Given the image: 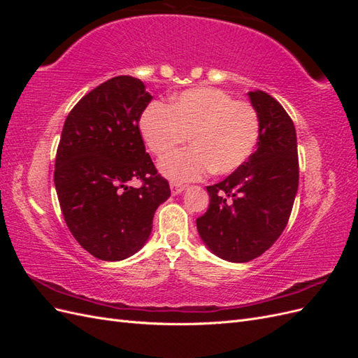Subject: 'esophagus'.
<instances>
[{
    "label": "esophagus",
    "instance_id": "esophagus-1",
    "mask_svg": "<svg viewBox=\"0 0 358 358\" xmlns=\"http://www.w3.org/2000/svg\"><path fill=\"white\" fill-rule=\"evenodd\" d=\"M170 188H171V194H173V196H178V194H180L183 189H185V185H180V183L171 182V183H170Z\"/></svg>",
    "mask_w": 358,
    "mask_h": 358
}]
</instances>
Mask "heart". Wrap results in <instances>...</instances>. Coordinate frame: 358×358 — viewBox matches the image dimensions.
Returning a JSON list of instances; mask_svg holds the SVG:
<instances>
[{
	"instance_id": "b5f03b06",
	"label": "heart",
	"mask_w": 358,
	"mask_h": 358,
	"mask_svg": "<svg viewBox=\"0 0 358 358\" xmlns=\"http://www.w3.org/2000/svg\"><path fill=\"white\" fill-rule=\"evenodd\" d=\"M140 134L150 154L161 158L185 143L159 162L164 176L176 182L203 178L206 173L230 175L254 154L259 136V117L246 100L218 88L183 91L167 106L149 104L140 116Z\"/></svg>"
}]
</instances>
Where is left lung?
Returning <instances> with one entry per match:
<instances>
[{
	"mask_svg": "<svg viewBox=\"0 0 358 358\" xmlns=\"http://www.w3.org/2000/svg\"><path fill=\"white\" fill-rule=\"evenodd\" d=\"M249 99L259 117L258 148L241 169L206 187L209 208L196 221L206 246L233 263L251 262L278 241L299 187L292 119L264 91L249 92Z\"/></svg>",
	"mask_w": 358,
	"mask_h": 358,
	"instance_id": "obj_1",
	"label": "left lung"
}]
</instances>
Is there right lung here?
<instances>
[{"label":"right lung","instance_id":"1","mask_svg":"<svg viewBox=\"0 0 358 358\" xmlns=\"http://www.w3.org/2000/svg\"><path fill=\"white\" fill-rule=\"evenodd\" d=\"M150 100L142 80L116 76L82 96L64 122L53 173L61 210L74 239L104 262L136 254L170 197L138 128Z\"/></svg>","mask_w":358,"mask_h":358}]
</instances>
